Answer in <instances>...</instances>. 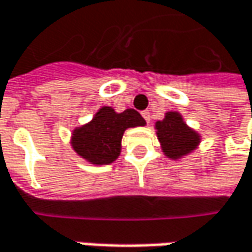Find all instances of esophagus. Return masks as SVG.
Masks as SVG:
<instances>
[{"label":"esophagus","instance_id":"34e87169","mask_svg":"<svg viewBox=\"0 0 252 252\" xmlns=\"http://www.w3.org/2000/svg\"><path fill=\"white\" fill-rule=\"evenodd\" d=\"M141 114H142V117L145 118V121H147V123H149V121H151V113H149L148 110H145V111H142Z\"/></svg>","mask_w":252,"mask_h":252}]
</instances>
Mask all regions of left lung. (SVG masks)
I'll return each mask as SVG.
<instances>
[{"instance_id":"left-lung-1","label":"left lung","mask_w":252,"mask_h":252,"mask_svg":"<svg viewBox=\"0 0 252 252\" xmlns=\"http://www.w3.org/2000/svg\"><path fill=\"white\" fill-rule=\"evenodd\" d=\"M160 149L172 160L185 158L199 148L202 135L189 126L179 111H168L165 118L155 123Z\"/></svg>"}]
</instances>
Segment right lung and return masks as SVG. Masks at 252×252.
<instances>
[{
	"label": "right lung",
	"instance_id": "obj_1",
	"mask_svg": "<svg viewBox=\"0 0 252 252\" xmlns=\"http://www.w3.org/2000/svg\"><path fill=\"white\" fill-rule=\"evenodd\" d=\"M145 124V120L132 108L117 113L113 107L103 105L89 123L73 129L71 149L92 165H110L121 154L126 129Z\"/></svg>",
	"mask_w": 252,
	"mask_h": 252
}]
</instances>
